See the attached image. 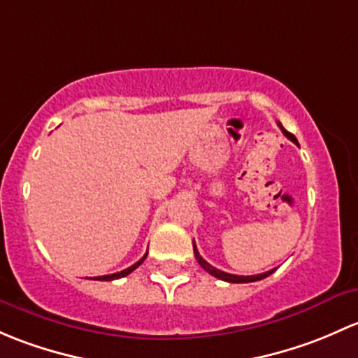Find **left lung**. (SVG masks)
<instances>
[{"instance_id":"1","label":"left lung","mask_w":358,"mask_h":358,"mask_svg":"<svg viewBox=\"0 0 358 358\" xmlns=\"http://www.w3.org/2000/svg\"><path fill=\"white\" fill-rule=\"evenodd\" d=\"M278 125H279V127H281L282 134H285L286 138L291 139V141H293L294 145H298L296 138H294V136L291 134V132L286 131V129L282 127V125H281V122H278ZM193 250H194V257H196L198 264H200L201 267H203L205 271L208 272V274H212L213 278H217V279H222V281H226V282H253V281H260V279H265V278H267V275H271L272 272L275 271V268H272V271L262 272V274H257V275H236V274H227V272H224V271H219V268H215V267H213V265H210L208 262H206V260L203 259V257H201L200 253H198V250H196V245H194V241H193Z\"/></svg>"}]
</instances>
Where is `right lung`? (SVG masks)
<instances>
[{"label": "right lung", "instance_id": "obj_1", "mask_svg": "<svg viewBox=\"0 0 358 358\" xmlns=\"http://www.w3.org/2000/svg\"><path fill=\"white\" fill-rule=\"evenodd\" d=\"M146 255H148V253H145V255H143V259L136 262V264H134V265H131V267L124 268V271H120V272H115V274H108V275H98V278H94V281H113V279H120V278H125V275H127V274H131V272L134 271V268H138L139 265H141L143 262H145Z\"/></svg>", "mask_w": 358, "mask_h": 358}]
</instances>
